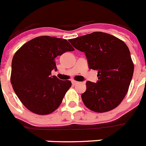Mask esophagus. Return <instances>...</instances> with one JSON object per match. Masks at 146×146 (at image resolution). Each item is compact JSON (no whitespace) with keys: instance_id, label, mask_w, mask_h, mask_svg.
<instances>
[{"instance_id":"1","label":"esophagus","mask_w":146,"mask_h":146,"mask_svg":"<svg viewBox=\"0 0 146 146\" xmlns=\"http://www.w3.org/2000/svg\"><path fill=\"white\" fill-rule=\"evenodd\" d=\"M78 83H79V82H76V81H75V80H73V81H72V84H73V86H75V85L78 84Z\"/></svg>"}]
</instances>
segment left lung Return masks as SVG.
I'll list each match as a JSON object with an SVG mask.
<instances>
[{
	"instance_id": "1",
	"label": "left lung",
	"mask_w": 146,
	"mask_h": 146,
	"mask_svg": "<svg viewBox=\"0 0 146 146\" xmlns=\"http://www.w3.org/2000/svg\"><path fill=\"white\" fill-rule=\"evenodd\" d=\"M70 42L85 53L89 69L98 70V82L87 81L86 91L81 96L85 105L98 113L117 108L127 95L133 75L134 65L127 44L102 32L75 38Z\"/></svg>"
}]
</instances>
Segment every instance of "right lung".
Segmentation results:
<instances>
[{
	"mask_svg": "<svg viewBox=\"0 0 146 146\" xmlns=\"http://www.w3.org/2000/svg\"><path fill=\"white\" fill-rule=\"evenodd\" d=\"M73 50L66 39L44 35L29 41L15 53L10 82L28 110L45 115L60 106L72 84L70 80H60L51 76V71L57 70V56Z\"/></svg>",
	"mask_w": 146,
	"mask_h": 146,
	"instance_id": "obj_1",
	"label": "right lung"
}]
</instances>
